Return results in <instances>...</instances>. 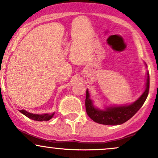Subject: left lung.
Here are the masks:
<instances>
[{"label":"left lung","instance_id":"obj_1","mask_svg":"<svg viewBox=\"0 0 158 158\" xmlns=\"http://www.w3.org/2000/svg\"><path fill=\"white\" fill-rule=\"evenodd\" d=\"M146 67L147 65L146 64ZM149 90V74L148 71L146 73V80L145 85V90L135 102L128 105L123 106H106L104 109H99L94 104L93 99H90L88 90L86 91L85 99V108L88 115L94 122L102 125L117 126L126 123L131 119L143 106V103L148 97Z\"/></svg>","mask_w":158,"mask_h":158}]
</instances>
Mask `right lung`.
Here are the masks:
<instances>
[{"mask_svg": "<svg viewBox=\"0 0 158 158\" xmlns=\"http://www.w3.org/2000/svg\"><path fill=\"white\" fill-rule=\"evenodd\" d=\"M20 112L21 114H23V115H25L28 118L32 119V120L35 121H48L50 119L52 118V117L54 116L55 112L52 114H32L30 112L27 111L25 110H20Z\"/></svg>", "mask_w": 158, "mask_h": 158, "instance_id": "add662e5", "label": "right lung"}]
</instances>
